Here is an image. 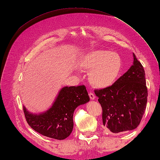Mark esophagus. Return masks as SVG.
Returning <instances> with one entry per match:
<instances>
[{"label": "esophagus", "instance_id": "esophagus-1", "mask_svg": "<svg viewBox=\"0 0 160 160\" xmlns=\"http://www.w3.org/2000/svg\"><path fill=\"white\" fill-rule=\"evenodd\" d=\"M89 98H90V99H91V100H93V99H95V95L93 93H91V92H90V93H89Z\"/></svg>", "mask_w": 160, "mask_h": 160}]
</instances>
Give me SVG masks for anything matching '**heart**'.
Returning a JSON list of instances; mask_svg holds the SVG:
<instances>
[{"label": "heart", "mask_w": 160, "mask_h": 160, "mask_svg": "<svg viewBox=\"0 0 160 160\" xmlns=\"http://www.w3.org/2000/svg\"><path fill=\"white\" fill-rule=\"evenodd\" d=\"M80 68L90 72L89 79L97 88H104L117 81L123 67L119 53L97 49L82 55L78 61Z\"/></svg>", "instance_id": "obj_1"}]
</instances>
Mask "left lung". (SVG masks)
Segmentation results:
<instances>
[{"mask_svg":"<svg viewBox=\"0 0 160 160\" xmlns=\"http://www.w3.org/2000/svg\"><path fill=\"white\" fill-rule=\"evenodd\" d=\"M133 56V65L112 85L95 90L102 107L103 125L114 133L136 128L146 108V75L134 53Z\"/></svg>","mask_w":160,"mask_h":160,"instance_id":"8db88e82","label":"left lung"}]
</instances>
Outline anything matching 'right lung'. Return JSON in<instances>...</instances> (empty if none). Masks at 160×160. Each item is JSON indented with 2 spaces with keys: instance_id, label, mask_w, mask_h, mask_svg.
I'll return each instance as SVG.
<instances>
[{
  "instance_id": "add662e5",
  "label": "right lung",
  "mask_w": 160,
  "mask_h": 160,
  "mask_svg": "<svg viewBox=\"0 0 160 160\" xmlns=\"http://www.w3.org/2000/svg\"><path fill=\"white\" fill-rule=\"evenodd\" d=\"M89 101L85 85L64 87L59 92L51 107L38 114L23 110L28 124L37 132L48 138L62 140L67 138L73 128V113L80 105Z\"/></svg>"
}]
</instances>
